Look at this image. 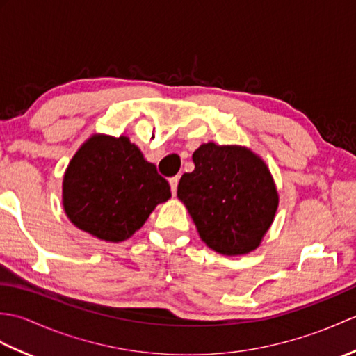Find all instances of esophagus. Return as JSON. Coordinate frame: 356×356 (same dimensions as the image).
<instances>
[{"label":"esophagus","instance_id":"1","mask_svg":"<svg viewBox=\"0 0 356 356\" xmlns=\"http://www.w3.org/2000/svg\"><path fill=\"white\" fill-rule=\"evenodd\" d=\"M177 184H179V177L177 176L170 179V186H171V193L172 194H176V191H177Z\"/></svg>","mask_w":356,"mask_h":356}]
</instances>
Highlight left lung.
Listing matches in <instances>:
<instances>
[{
	"mask_svg": "<svg viewBox=\"0 0 356 356\" xmlns=\"http://www.w3.org/2000/svg\"><path fill=\"white\" fill-rule=\"evenodd\" d=\"M177 197L185 203L200 238L223 255H243L260 245L274 220L278 194L259 156L241 147L203 143L193 154Z\"/></svg>",
	"mask_w": 356,
	"mask_h": 356,
	"instance_id": "left-lung-1",
	"label": "left lung"
}]
</instances>
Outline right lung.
<instances>
[{
	"mask_svg": "<svg viewBox=\"0 0 356 356\" xmlns=\"http://www.w3.org/2000/svg\"><path fill=\"white\" fill-rule=\"evenodd\" d=\"M70 222L105 241L130 238L156 205L171 197L156 165L125 136L90 138L73 156L63 184Z\"/></svg>",
	"mask_w": 356,
	"mask_h": 356,
	"instance_id": "add662e5",
	"label": "right lung"
}]
</instances>
